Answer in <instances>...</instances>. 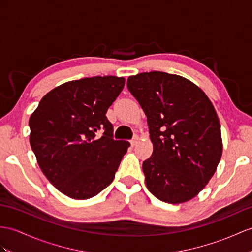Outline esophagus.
<instances>
[{
	"label": "esophagus",
	"mask_w": 252,
	"mask_h": 252,
	"mask_svg": "<svg viewBox=\"0 0 252 252\" xmlns=\"http://www.w3.org/2000/svg\"><path fill=\"white\" fill-rule=\"evenodd\" d=\"M138 140H139V137L138 136H134L131 140H130V144L131 146H134L137 143H138Z\"/></svg>",
	"instance_id": "34e87169"
}]
</instances>
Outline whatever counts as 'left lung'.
<instances>
[{"instance_id": "obj_1", "label": "left lung", "mask_w": 252, "mask_h": 252, "mask_svg": "<svg viewBox=\"0 0 252 252\" xmlns=\"http://www.w3.org/2000/svg\"><path fill=\"white\" fill-rule=\"evenodd\" d=\"M127 88L146 115L153 143V154L142 164L147 189L171 204L191 200L222 155L213 103L188 79L162 71L130 76Z\"/></svg>"}]
</instances>
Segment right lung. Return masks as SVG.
Here are the masks:
<instances>
[{
  "label": "right lung",
  "mask_w": 252,
  "mask_h": 252,
  "mask_svg": "<svg viewBox=\"0 0 252 252\" xmlns=\"http://www.w3.org/2000/svg\"><path fill=\"white\" fill-rule=\"evenodd\" d=\"M124 85V78L114 76L66 82L31 115L30 143L39 168L67 197L93 198L112 183L130 144L113 139L106 113Z\"/></svg>",
  "instance_id": "obj_1"
}]
</instances>
